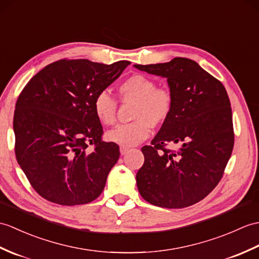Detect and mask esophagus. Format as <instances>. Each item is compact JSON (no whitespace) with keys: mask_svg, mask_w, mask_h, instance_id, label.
<instances>
[{"mask_svg":"<svg viewBox=\"0 0 259 259\" xmlns=\"http://www.w3.org/2000/svg\"><path fill=\"white\" fill-rule=\"evenodd\" d=\"M128 151H129V148L128 147H123V146L120 147V153H121V155L127 154Z\"/></svg>","mask_w":259,"mask_h":259,"instance_id":"esophagus-1","label":"esophagus"}]
</instances>
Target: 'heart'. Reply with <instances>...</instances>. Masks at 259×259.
<instances>
[{"label": "heart", "mask_w": 259, "mask_h": 259, "mask_svg": "<svg viewBox=\"0 0 259 259\" xmlns=\"http://www.w3.org/2000/svg\"><path fill=\"white\" fill-rule=\"evenodd\" d=\"M120 98L134 101L132 122L119 124L106 134V139L119 146L132 147L146 140L152 127H159L170 117L173 108L171 92L146 75L135 74L118 86ZM94 111L101 123L116 122L117 101L107 92H100L94 100Z\"/></svg>", "instance_id": "obj_1"}]
</instances>
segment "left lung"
Wrapping results in <instances>:
<instances>
[{
	"instance_id": "8db88e82",
	"label": "left lung",
	"mask_w": 259,
	"mask_h": 259,
	"mask_svg": "<svg viewBox=\"0 0 259 259\" xmlns=\"http://www.w3.org/2000/svg\"><path fill=\"white\" fill-rule=\"evenodd\" d=\"M166 78L173 97L170 117L141 151L144 163L137 173L141 196L155 206L183 208L208 195L220 180L234 147L232 108L226 89L196 62L134 65ZM178 144V152L164 147Z\"/></svg>"
}]
</instances>
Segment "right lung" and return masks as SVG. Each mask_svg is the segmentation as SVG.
Returning a JSON list of instances; mask_svg holds the SVG:
<instances>
[{
	"label": "right lung",
	"mask_w": 259,
	"mask_h": 259,
	"mask_svg": "<svg viewBox=\"0 0 259 259\" xmlns=\"http://www.w3.org/2000/svg\"><path fill=\"white\" fill-rule=\"evenodd\" d=\"M128 65L62 59L38 71L22 90L13 120L16 160L47 201L79 205L104 191L120 152L116 143L101 141L94 100ZM88 144L96 146L93 153Z\"/></svg>",
	"instance_id": "add662e5"
}]
</instances>
